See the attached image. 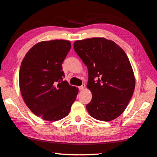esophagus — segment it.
Instances as JSON below:
<instances>
[{
    "instance_id": "1",
    "label": "esophagus",
    "mask_w": 157,
    "mask_h": 157,
    "mask_svg": "<svg viewBox=\"0 0 157 157\" xmlns=\"http://www.w3.org/2000/svg\"><path fill=\"white\" fill-rule=\"evenodd\" d=\"M79 90H84V88H85V84H83L82 85V86H80L79 87Z\"/></svg>"
}]
</instances>
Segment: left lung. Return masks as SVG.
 Segmentation results:
<instances>
[{
	"instance_id": "left-lung-1",
	"label": "left lung",
	"mask_w": 157,
	"mask_h": 157,
	"mask_svg": "<svg viewBox=\"0 0 157 157\" xmlns=\"http://www.w3.org/2000/svg\"><path fill=\"white\" fill-rule=\"evenodd\" d=\"M74 49L88 71L87 88L92 99L86 105L92 117L110 121L120 116L135 88L132 67L125 51L104 38L76 40Z\"/></svg>"
}]
</instances>
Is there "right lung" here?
<instances>
[{"label":"right lung","mask_w":157,"mask_h":157,"mask_svg":"<svg viewBox=\"0 0 157 157\" xmlns=\"http://www.w3.org/2000/svg\"><path fill=\"white\" fill-rule=\"evenodd\" d=\"M71 42L53 40L38 42L22 61L19 85L25 104L44 120L55 121L70 113L79 89L63 80L62 64Z\"/></svg>","instance_id":"1"}]
</instances>
